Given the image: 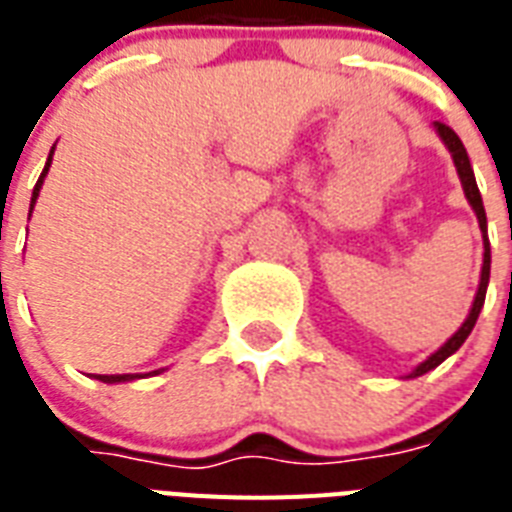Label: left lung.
Wrapping results in <instances>:
<instances>
[{"label":"left lung","mask_w":512,"mask_h":512,"mask_svg":"<svg viewBox=\"0 0 512 512\" xmlns=\"http://www.w3.org/2000/svg\"><path fill=\"white\" fill-rule=\"evenodd\" d=\"M433 130L438 132V138L444 140V146L449 148V154L454 159V167H457V175H460V183H462V191H465V199L468 204L473 207L478 217V228H481V239H484V265H481V281H478V292L473 297V305H470V313L468 319L462 321V327L454 332L449 340L436 350V353H430L422 364H417L412 372L406 374V377H422L425 372L430 369H436L441 361L457 353L462 348V342L468 340V335L473 332L478 321V313L484 308V300H486V287H489V271H492V249H489V236H486V209H484V201H481V191H478L476 185V175H473V167H470V159H468V151L462 146V140L457 138V132L452 127H446L444 122H433Z\"/></svg>","instance_id":"8db88e82"}]
</instances>
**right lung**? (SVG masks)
Masks as SVG:
<instances>
[{"mask_svg":"<svg viewBox=\"0 0 512 512\" xmlns=\"http://www.w3.org/2000/svg\"><path fill=\"white\" fill-rule=\"evenodd\" d=\"M52 154H55V146H52L50 156H47V164H44L42 175H39V180H36V185H34V193H31V209H34L36 199H39V191H42L44 177H47V172H50ZM159 372H164V369H156V372H148V374H159ZM148 374H95V380L108 382V385H116V382H132V380H140V377H148Z\"/></svg>","mask_w":512,"mask_h":512,"instance_id":"obj_1","label":"right lung"}]
</instances>
